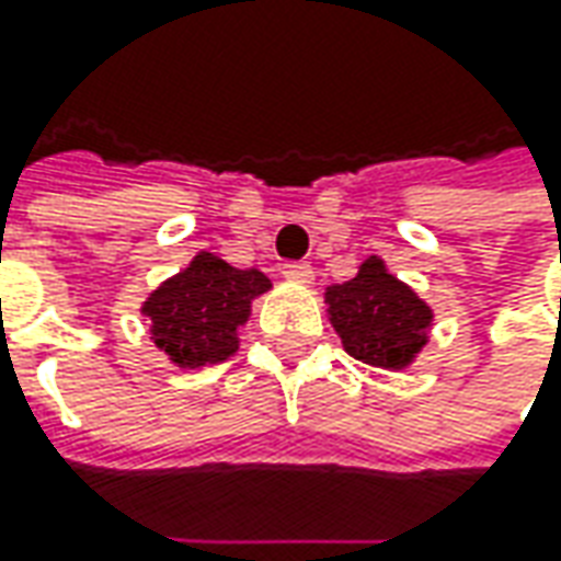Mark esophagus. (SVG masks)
I'll use <instances>...</instances> for the list:
<instances>
[{"instance_id":"1","label":"esophagus","mask_w":561,"mask_h":561,"mask_svg":"<svg viewBox=\"0 0 561 561\" xmlns=\"http://www.w3.org/2000/svg\"><path fill=\"white\" fill-rule=\"evenodd\" d=\"M284 277H287V280H296V284H312L314 271L309 262H287V265H284Z\"/></svg>"}]
</instances>
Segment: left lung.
Listing matches in <instances>:
<instances>
[{"mask_svg":"<svg viewBox=\"0 0 561 561\" xmlns=\"http://www.w3.org/2000/svg\"><path fill=\"white\" fill-rule=\"evenodd\" d=\"M324 302L343 350L371 368L405 371L431 343L434 309L380 255H368L356 277L328 287Z\"/></svg>","mask_w":561,"mask_h":561,"instance_id":"obj_1","label":"left lung"}]
</instances>
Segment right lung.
Masks as SVG:
<instances>
[{
  "label": "right lung",
  "mask_w": 561,
  "mask_h": 561,
  "mask_svg": "<svg viewBox=\"0 0 561 561\" xmlns=\"http://www.w3.org/2000/svg\"><path fill=\"white\" fill-rule=\"evenodd\" d=\"M271 290L259 268H233L215 252H196L184 271L171 274L140 306L149 340L178 368H205L240 350V328L252 302Z\"/></svg>",
  "instance_id": "1"
}]
</instances>
